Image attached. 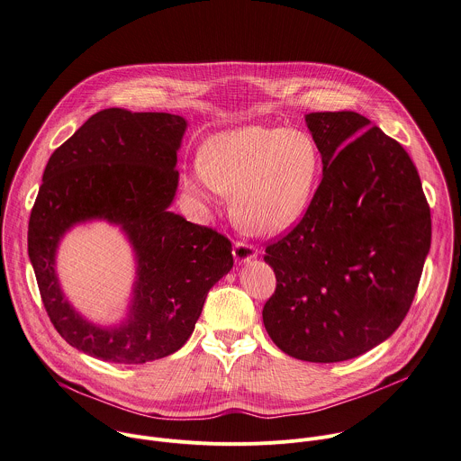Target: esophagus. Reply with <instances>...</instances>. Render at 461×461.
<instances>
[{
    "instance_id": "obj_1",
    "label": "esophagus",
    "mask_w": 461,
    "mask_h": 461,
    "mask_svg": "<svg viewBox=\"0 0 461 461\" xmlns=\"http://www.w3.org/2000/svg\"><path fill=\"white\" fill-rule=\"evenodd\" d=\"M232 256L238 265H245V263H250L258 256V250L247 243H234Z\"/></svg>"
}]
</instances>
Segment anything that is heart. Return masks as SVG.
<instances>
[{"instance_id": "heart-1", "label": "heart", "mask_w": 461, "mask_h": 461, "mask_svg": "<svg viewBox=\"0 0 461 461\" xmlns=\"http://www.w3.org/2000/svg\"><path fill=\"white\" fill-rule=\"evenodd\" d=\"M319 178L321 151L306 131L249 124L212 135L184 189L200 203L232 194L234 223L250 236L272 238L301 221Z\"/></svg>"}]
</instances>
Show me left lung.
I'll list each match as a JSON object with an SVG mask.
<instances>
[{"label":"left lung","mask_w":461,"mask_h":461,"mask_svg":"<svg viewBox=\"0 0 461 461\" xmlns=\"http://www.w3.org/2000/svg\"><path fill=\"white\" fill-rule=\"evenodd\" d=\"M322 158L310 209L265 250L277 285L274 344L306 362L355 358L403 321L430 249V212L407 151L355 112L304 117Z\"/></svg>","instance_id":"1"}]
</instances>
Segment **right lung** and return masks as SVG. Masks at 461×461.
<instances>
[{"mask_svg":"<svg viewBox=\"0 0 461 461\" xmlns=\"http://www.w3.org/2000/svg\"><path fill=\"white\" fill-rule=\"evenodd\" d=\"M185 130L180 115L103 110L45 167L29 221V258L52 324L90 357L144 364L178 351L209 290L234 265L225 236L169 209ZM92 221L119 226L136 259L127 313L113 325L86 320L66 299L55 270L62 238Z\"/></svg>","mask_w":461,"mask_h":461,"instance_id":"1","label":"right lung"}]
</instances>
